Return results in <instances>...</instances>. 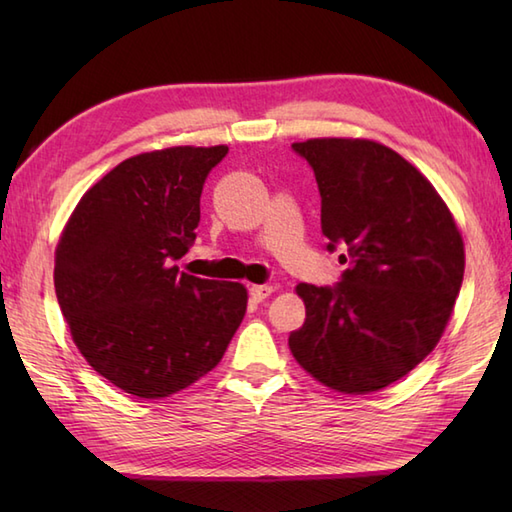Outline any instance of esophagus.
I'll return each instance as SVG.
<instances>
[{
	"instance_id": "34e87169",
	"label": "esophagus",
	"mask_w": 512,
	"mask_h": 512,
	"mask_svg": "<svg viewBox=\"0 0 512 512\" xmlns=\"http://www.w3.org/2000/svg\"><path fill=\"white\" fill-rule=\"evenodd\" d=\"M273 295V286H250V299L264 301Z\"/></svg>"
}]
</instances>
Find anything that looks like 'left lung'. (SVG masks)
Here are the masks:
<instances>
[{
    "label": "left lung",
    "mask_w": 512,
    "mask_h": 512,
    "mask_svg": "<svg viewBox=\"0 0 512 512\" xmlns=\"http://www.w3.org/2000/svg\"><path fill=\"white\" fill-rule=\"evenodd\" d=\"M321 193L325 250L341 248L336 286L299 284L306 323L297 363L336 391L367 394L409 374L447 325L464 277V244L431 182L374 140L292 145Z\"/></svg>",
    "instance_id": "8db88e82"
}]
</instances>
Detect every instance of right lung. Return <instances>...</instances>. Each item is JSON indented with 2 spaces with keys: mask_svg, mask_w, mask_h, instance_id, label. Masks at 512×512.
<instances>
[{
  "mask_svg": "<svg viewBox=\"0 0 512 512\" xmlns=\"http://www.w3.org/2000/svg\"><path fill=\"white\" fill-rule=\"evenodd\" d=\"M228 147H171L123 160L83 195L61 235L54 290L96 372L138 398H165L222 361L246 288L180 273L200 195Z\"/></svg>",
  "mask_w": 512,
  "mask_h": 512,
  "instance_id": "1",
  "label": "right lung"
}]
</instances>
